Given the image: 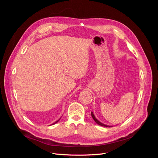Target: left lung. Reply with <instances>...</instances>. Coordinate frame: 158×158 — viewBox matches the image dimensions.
<instances>
[{
  "instance_id": "obj_1",
  "label": "left lung",
  "mask_w": 158,
  "mask_h": 158,
  "mask_svg": "<svg viewBox=\"0 0 158 158\" xmlns=\"http://www.w3.org/2000/svg\"><path fill=\"white\" fill-rule=\"evenodd\" d=\"M91 114H92V117L93 119L95 121V123H96L98 124V125H100V126H102V127H112V126H109V125H105V124H103V123L100 122L99 121H98V119H97L96 118H95V115L94 114V113H93L92 111V113H91Z\"/></svg>"
}]
</instances>
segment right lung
<instances>
[{"label": "right lung", "mask_w": 158, "mask_h": 158, "mask_svg": "<svg viewBox=\"0 0 158 158\" xmlns=\"http://www.w3.org/2000/svg\"><path fill=\"white\" fill-rule=\"evenodd\" d=\"M60 118H61V117H60ZM60 118H59V120H57V121H56V122H55V123H53V124H52V125H54V124H55V123H57V122H59V120H60Z\"/></svg>", "instance_id": "1"}]
</instances>
